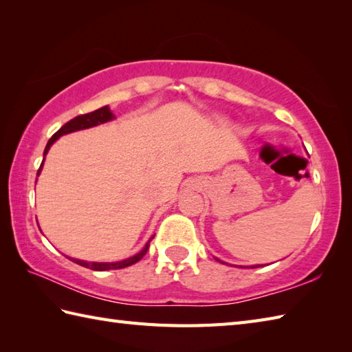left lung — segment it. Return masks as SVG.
<instances>
[{"instance_id": "1", "label": "left lung", "mask_w": 352, "mask_h": 352, "mask_svg": "<svg viewBox=\"0 0 352 352\" xmlns=\"http://www.w3.org/2000/svg\"><path fill=\"white\" fill-rule=\"evenodd\" d=\"M216 258V257H214ZM216 260H218V261H221L219 258H216ZM221 263H226V261H221ZM251 267H260V265H256V266H251Z\"/></svg>"}]
</instances>
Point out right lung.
I'll return each instance as SVG.
<instances>
[{"label":"right lung","mask_w":352,"mask_h":352,"mask_svg":"<svg viewBox=\"0 0 352 352\" xmlns=\"http://www.w3.org/2000/svg\"><path fill=\"white\" fill-rule=\"evenodd\" d=\"M116 116L113 115V111L110 110L109 106H104L98 110L95 111H91V113H86V115H80L77 118L71 119L69 122H66L60 130H58L54 136H52L47 146H45V151H43V160H42V164L39 170H37V175H41V170H42V166H43V162H45V155L48 154L51 145L54 144V142L63 136V134H69V133H74V131H80V130H86V129H92V126H96L100 124H106V122H110L113 121ZM154 239V236L149 239V241L145 243L144 248H142L138 254H134L133 257H129L125 260H121V261H86V260H78V258H72V257H68L69 260H72L74 263H77L80 266H85V267H89L92 269V271H110V269H122V267H126V266H131L134 263H138V261L145 256L148 248H149V242H151Z\"/></svg>","instance_id":"add662e5"}]
</instances>
